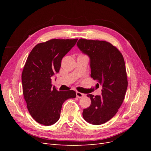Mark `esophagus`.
I'll return each instance as SVG.
<instances>
[{
    "label": "esophagus",
    "instance_id": "1",
    "mask_svg": "<svg viewBox=\"0 0 151 151\" xmlns=\"http://www.w3.org/2000/svg\"><path fill=\"white\" fill-rule=\"evenodd\" d=\"M76 96H77V98H83L84 96V94H83V93H79V92H76Z\"/></svg>",
    "mask_w": 151,
    "mask_h": 151
}]
</instances>
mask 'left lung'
<instances>
[{
    "instance_id": "left-lung-1",
    "label": "left lung",
    "mask_w": 151,
    "mask_h": 151,
    "mask_svg": "<svg viewBox=\"0 0 151 151\" xmlns=\"http://www.w3.org/2000/svg\"><path fill=\"white\" fill-rule=\"evenodd\" d=\"M90 58L91 77L102 86L100 96L88 94L91 103L84 109V119L93 125H101L112 118L124 100L128 86L124 58L121 52L105 41L81 38L77 43Z\"/></svg>"
}]
</instances>
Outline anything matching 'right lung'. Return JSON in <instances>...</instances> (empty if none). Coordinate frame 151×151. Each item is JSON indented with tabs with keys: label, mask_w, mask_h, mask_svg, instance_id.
Returning <instances> with one entry per match:
<instances>
[{
	"label": "right lung",
	"mask_w": 151,
	"mask_h": 151,
	"mask_svg": "<svg viewBox=\"0 0 151 151\" xmlns=\"http://www.w3.org/2000/svg\"><path fill=\"white\" fill-rule=\"evenodd\" d=\"M78 39H52L40 43L31 50L22 72V92L33 119L49 126L60 118L65 100L75 98L74 91H58L52 87V77L58 73L62 58Z\"/></svg>",
	"instance_id": "obj_1"
}]
</instances>
